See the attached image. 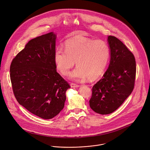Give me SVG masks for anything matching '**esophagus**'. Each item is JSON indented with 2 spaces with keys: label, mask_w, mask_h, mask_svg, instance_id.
Listing matches in <instances>:
<instances>
[{
  "label": "esophagus",
  "mask_w": 150,
  "mask_h": 150,
  "mask_svg": "<svg viewBox=\"0 0 150 150\" xmlns=\"http://www.w3.org/2000/svg\"><path fill=\"white\" fill-rule=\"evenodd\" d=\"M70 86H71V87H72V88H75V87H79V85L76 84H75V83H71V84H70Z\"/></svg>",
  "instance_id": "1"
}]
</instances>
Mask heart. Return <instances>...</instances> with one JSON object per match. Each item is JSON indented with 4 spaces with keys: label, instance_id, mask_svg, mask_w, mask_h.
Wrapping results in <instances>:
<instances>
[{
    "label": "heart",
    "instance_id": "1",
    "mask_svg": "<svg viewBox=\"0 0 150 150\" xmlns=\"http://www.w3.org/2000/svg\"><path fill=\"white\" fill-rule=\"evenodd\" d=\"M110 57V48L102 40H94L78 35L65 44V50L58 48L54 52V61L59 72L67 76L74 66L71 78L83 81L98 78L103 72Z\"/></svg>",
    "mask_w": 150,
    "mask_h": 150
}]
</instances>
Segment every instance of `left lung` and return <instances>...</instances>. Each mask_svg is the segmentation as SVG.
<instances>
[{
	"instance_id": "8db88e82",
	"label": "left lung",
	"mask_w": 150,
	"mask_h": 150,
	"mask_svg": "<svg viewBox=\"0 0 150 150\" xmlns=\"http://www.w3.org/2000/svg\"><path fill=\"white\" fill-rule=\"evenodd\" d=\"M110 60L101 79L94 85L89 100L93 110L108 115L117 110L133 91L136 62L133 53L116 37L109 35Z\"/></svg>"
}]
</instances>
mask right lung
I'll return each mask as SVG.
<instances>
[{"label": "right lung", "instance_id": "obj_1", "mask_svg": "<svg viewBox=\"0 0 150 150\" xmlns=\"http://www.w3.org/2000/svg\"><path fill=\"white\" fill-rule=\"evenodd\" d=\"M56 34H45L29 41L10 66L13 90L18 103L43 119L64 108L69 84L57 72L54 61Z\"/></svg>", "mask_w": 150, "mask_h": 150}]
</instances>
